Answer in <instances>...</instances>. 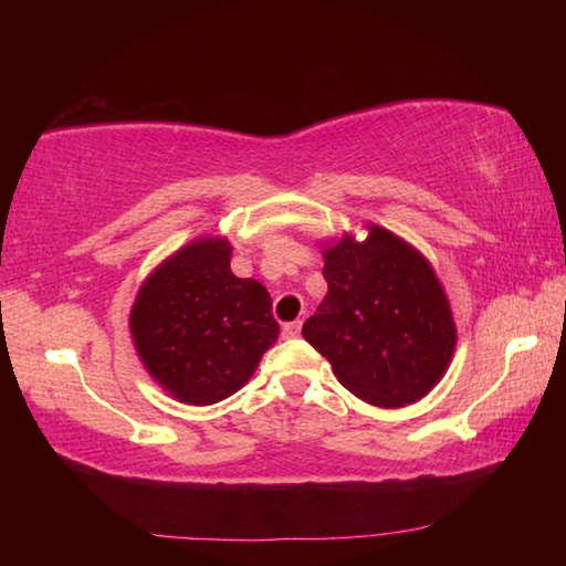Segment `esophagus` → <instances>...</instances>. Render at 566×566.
Segmentation results:
<instances>
[{"label": "esophagus", "mask_w": 566, "mask_h": 566, "mask_svg": "<svg viewBox=\"0 0 566 566\" xmlns=\"http://www.w3.org/2000/svg\"><path fill=\"white\" fill-rule=\"evenodd\" d=\"M302 333V321H292V323H284L282 326V338H296V335Z\"/></svg>", "instance_id": "obj_1"}]
</instances>
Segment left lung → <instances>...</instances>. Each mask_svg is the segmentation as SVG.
<instances>
[{"mask_svg":"<svg viewBox=\"0 0 566 566\" xmlns=\"http://www.w3.org/2000/svg\"><path fill=\"white\" fill-rule=\"evenodd\" d=\"M323 248L328 294L304 338L357 399L381 408L416 403L448 369L457 328L436 270L406 240L367 226Z\"/></svg>","mask_w":566,"mask_h":566,"instance_id":"obj_1","label":"left lung"}]
</instances>
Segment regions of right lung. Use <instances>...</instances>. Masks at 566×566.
Here are the masks:
<instances>
[{
  "label": "right lung",
  "instance_id": "1",
  "mask_svg": "<svg viewBox=\"0 0 566 566\" xmlns=\"http://www.w3.org/2000/svg\"><path fill=\"white\" fill-rule=\"evenodd\" d=\"M143 365L177 401L211 406L235 394L274 345L270 292L231 272V243L203 235L150 272L130 308Z\"/></svg>",
  "mask_w": 566,
  "mask_h": 566
}]
</instances>
